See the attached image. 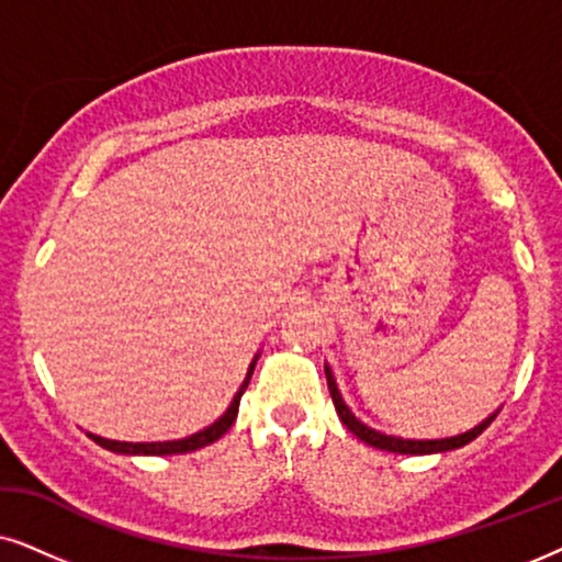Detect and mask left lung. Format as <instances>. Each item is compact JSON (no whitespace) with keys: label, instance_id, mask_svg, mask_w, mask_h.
Returning a JSON list of instances; mask_svg holds the SVG:
<instances>
[{"label":"left lung","instance_id":"obj_1","mask_svg":"<svg viewBox=\"0 0 562 562\" xmlns=\"http://www.w3.org/2000/svg\"><path fill=\"white\" fill-rule=\"evenodd\" d=\"M326 380H328V391H331V401L336 406V414H339L341 424L347 426V429L355 434V437L362 439V442H368L370 447H378V450H387V452H401V454H431V452H447V450H458V447L473 442L477 434H483V429H488V424L493 422V416L488 422H483L481 426H475L473 431H465V434H458V437H450V439H401V437H387V434H380L375 429H370V426H364L362 422H357V416L351 414L347 408V403L341 401L339 395V387L334 383V375L331 370L326 368Z\"/></svg>","mask_w":562,"mask_h":562}]
</instances>
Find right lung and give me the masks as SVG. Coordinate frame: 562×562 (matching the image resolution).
Here are the masks:
<instances>
[{
	"mask_svg": "<svg viewBox=\"0 0 562 562\" xmlns=\"http://www.w3.org/2000/svg\"><path fill=\"white\" fill-rule=\"evenodd\" d=\"M254 364H257V362H251L249 375H246L244 385L238 387V393L234 395V403H231L226 414H223L213 426H207V429L192 434V437L177 439V442H115V439H102V437H94V434H89V437H92L94 442L100 445V447H104V450L123 452V454H184V452L200 450V447L213 445L215 439H221L223 434H226V431L231 429V424L236 422L238 403H241V395H244V391H246V385H249V378H251V372H254Z\"/></svg>",
	"mask_w": 562,
	"mask_h": 562,
	"instance_id": "1",
	"label": "right lung"
}]
</instances>
